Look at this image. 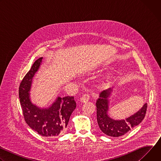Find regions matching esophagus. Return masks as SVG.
Instances as JSON below:
<instances>
[{"mask_svg": "<svg viewBox=\"0 0 161 161\" xmlns=\"http://www.w3.org/2000/svg\"><path fill=\"white\" fill-rule=\"evenodd\" d=\"M89 99H90V95H89V94L86 93V94H83V95L81 97V98H80V101H81V103H86V102H87Z\"/></svg>", "mask_w": 161, "mask_h": 161, "instance_id": "obj_1", "label": "esophagus"}]
</instances>
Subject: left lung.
<instances>
[{
    "mask_svg": "<svg viewBox=\"0 0 161 161\" xmlns=\"http://www.w3.org/2000/svg\"><path fill=\"white\" fill-rule=\"evenodd\" d=\"M112 88L104 90L100 93L96 101L97 120L101 131L105 134L112 137H119L139 125L144 119L147 112V103L130 117L125 120H117L110 118L108 112L109 109V100Z\"/></svg>",
    "mask_w": 161,
    "mask_h": 161,
    "instance_id": "8db88e82",
    "label": "left lung"
}]
</instances>
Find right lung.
I'll list each match as a JSON object with an SVG mask.
<instances>
[{
	"label": "right lung",
	"instance_id": "1",
	"mask_svg": "<svg viewBox=\"0 0 161 161\" xmlns=\"http://www.w3.org/2000/svg\"><path fill=\"white\" fill-rule=\"evenodd\" d=\"M42 57L35 61L19 86V98L26 123L39 134L56 137L64 133L71 114L76 107L73 96L58 97L48 108H40L32 103L29 92L35 73L38 71Z\"/></svg>",
	"mask_w": 161,
	"mask_h": 161
}]
</instances>
